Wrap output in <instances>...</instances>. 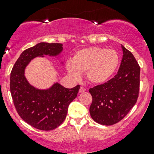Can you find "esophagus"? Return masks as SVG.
Wrapping results in <instances>:
<instances>
[{
  "instance_id": "1",
  "label": "esophagus",
  "mask_w": 154,
  "mask_h": 154,
  "mask_svg": "<svg viewBox=\"0 0 154 154\" xmlns=\"http://www.w3.org/2000/svg\"><path fill=\"white\" fill-rule=\"evenodd\" d=\"M85 91H86V88H85L84 87H80V90H79V92L82 93V92H84Z\"/></svg>"
}]
</instances>
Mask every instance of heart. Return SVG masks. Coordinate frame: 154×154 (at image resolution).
I'll return each instance as SVG.
<instances>
[{
  "label": "heart",
  "instance_id": "heart-1",
  "mask_svg": "<svg viewBox=\"0 0 154 154\" xmlns=\"http://www.w3.org/2000/svg\"><path fill=\"white\" fill-rule=\"evenodd\" d=\"M119 55L115 50L89 47L77 51L68 62L66 69L70 77L78 79L80 73L90 83L100 85L108 81L119 65Z\"/></svg>",
  "mask_w": 154,
  "mask_h": 154
}]
</instances>
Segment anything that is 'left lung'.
<instances>
[{"label": "left lung", "mask_w": 154, "mask_h": 154, "mask_svg": "<svg viewBox=\"0 0 154 154\" xmlns=\"http://www.w3.org/2000/svg\"><path fill=\"white\" fill-rule=\"evenodd\" d=\"M122 63L118 74L106 83L89 89L91 119L102 125H112L124 119L137 101L140 67L130 51L122 45Z\"/></svg>", "instance_id": "1"}]
</instances>
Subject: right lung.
Masks as SVG:
<instances>
[{"mask_svg": "<svg viewBox=\"0 0 154 154\" xmlns=\"http://www.w3.org/2000/svg\"><path fill=\"white\" fill-rule=\"evenodd\" d=\"M63 50L60 43H38L21 53L11 71L10 92L15 109L24 122L38 130H54L64 122L80 85L67 88L55 83L49 88L38 89L26 79L25 68L35 57H57Z\"/></svg>", "mask_w": 154, "mask_h": 154, "instance_id": "add662e5", "label": "right lung"}]
</instances>
